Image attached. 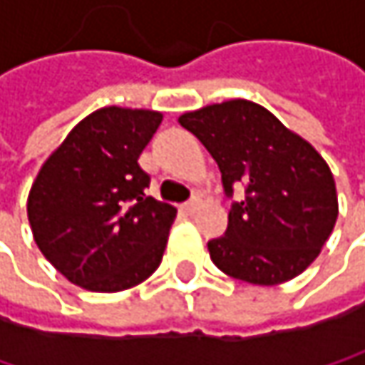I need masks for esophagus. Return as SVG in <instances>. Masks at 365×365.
Wrapping results in <instances>:
<instances>
[{"label":"esophagus","mask_w":365,"mask_h":365,"mask_svg":"<svg viewBox=\"0 0 365 365\" xmlns=\"http://www.w3.org/2000/svg\"><path fill=\"white\" fill-rule=\"evenodd\" d=\"M198 207H200V200H198V198H192L190 202L182 205V209L185 211V213H196V211H198Z\"/></svg>","instance_id":"34e87169"}]
</instances>
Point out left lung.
Here are the masks:
<instances>
[{"label":"left lung","instance_id":"left-lung-1","mask_svg":"<svg viewBox=\"0 0 365 365\" xmlns=\"http://www.w3.org/2000/svg\"><path fill=\"white\" fill-rule=\"evenodd\" d=\"M180 124L209 150L224 190L232 194V185L243 183L247 192L230 207L226 235L207 243L213 264L254 285H277L304 272L338 217L336 183L324 156L247 99L185 111Z\"/></svg>","mask_w":365,"mask_h":365}]
</instances>
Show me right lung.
Here are the masks:
<instances>
[{
    "label": "right lung",
    "mask_w": 365,
    "mask_h": 365,
    "mask_svg": "<svg viewBox=\"0 0 365 365\" xmlns=\"http://www.w3.org/2000/svg\"><path fill=\"white\" fill-rule=\"evenodd\" d=\"M160 122V111L101 108L41 165L27 217L39 252L73 285L113 294L160 266L178 209L145 196L137 163Z\"/></svg>",
    "instance_id": "right-lung-1"
}]
</instances>
